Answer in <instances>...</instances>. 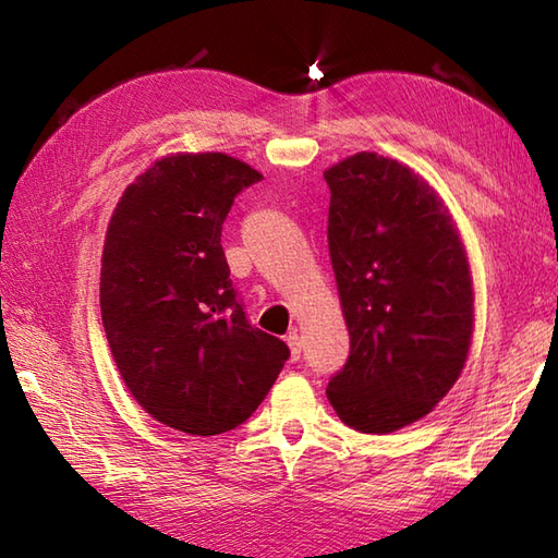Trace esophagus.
Segmentation results:
<instances>
[{
    "label": "esophagus",
    "instance_id": "esophagus-1",
    "mask_svg": "<svg viewBox=\"0 0 558 558\" xmlns=\"http://www.w3.org/2000/svg\"><path fill=\"white\" fill-rule=\"evenodd\" d=\"M286 340H288V345H290V357H292V362H298V360L302 357V340H300L298 328H292Z\"/></svg>",
    "mask_w": 558,
    "mask_h": 558
}]
</instances>
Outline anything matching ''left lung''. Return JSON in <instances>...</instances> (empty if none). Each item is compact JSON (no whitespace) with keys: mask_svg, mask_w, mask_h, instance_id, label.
<instances>
[{"mask_svg":"<svg viewBox=\"0 0 558 558\" xmlns=\"http://www.w3.org/2000/svg\"><path fill=\"white\" fill-rule=\"evenodd\" d=\"M328 252L350 357L326 396L364 434L422 420L465 366L475 298L465 248L420 174L376 153L324 172Z\"/></svg>","mask_w":558,"mask_h":558,"instance_id":"obj_1","label":"left lung"}]
</instances>
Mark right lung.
<instances>
[{"label":"right lung","instance_id":"add662e5","mask_svg":"<svg viewBox=\"0 0 558 558\" xmlns=\"http://www.w3.org/2000/svg\"><path fill=\"white\" fill-rule=\"evenodd\" d=\"M260 180L225 153H177L138 174L112 213L105 336L138 405L177 432L240 426L290 357L286 342L246 322L220 244L234 196Z\"/></svg>","mask_w":558,"mask_h":558}]
</instances>
